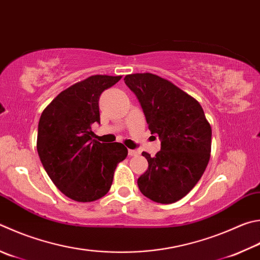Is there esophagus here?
<instances>
[{
  "label": "esophagus",
  "instance_id": "obj_1",
  "mask_svg": "<svg viewBox=\"0 0 260 260\" xmlns=\"http://www.w3.org/2000/svg\"><path fill=\"white\" fill-rule=\"evenodd\" d=\"M128 155L129 157H134V155H138V151L136 150H128Z\"/></svg>",
  "mask_w": 260,
  "mask_h": 260
}]
</instances>
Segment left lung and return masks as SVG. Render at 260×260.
Wrapping results in <instances>:
<instances>
[{
  "mask_svg": "<svg viewBox=\"0 0 260 260\" xmlns=\"http://www.w3.org/2000/svg\"><path fill=\"white\" fill-rule=\"evenodd\" d=\"M125 84L142 107L151 134L161 149L142 152L149 167L138 179L143 196L158 204L181 200L199 182L209 162L211 127L194 98L154 74H132Z\"/></svg>",
  "mask_w": 260,
  "mask_h": 260,
  "instance_id": "8db88e82",
  "label": "left lung"
}]
</instances>
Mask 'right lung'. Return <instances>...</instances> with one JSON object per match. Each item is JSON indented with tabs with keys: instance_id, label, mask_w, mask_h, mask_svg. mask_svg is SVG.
Segmentation results:
<instances>
[{
	"instance_id": "add662e5",
	"label": "right lung",
	"mask_w": 260,
	"mask_h": 260,
	"mask_svg": "<svg viewBox=\"0 0 260 260\" xmlns=\"http://www.w3.org/2000/svg\"><path fill=\"white\" fill-rule=\"evenodd\" d=\"M121 76L94 75L58 94L42 112L37 152L51 181L66 197L92 202L110 190L117 165L128 151L121 143H100L91 126L100 122L99 99Z\"/></svg>"
}]
</instances>
